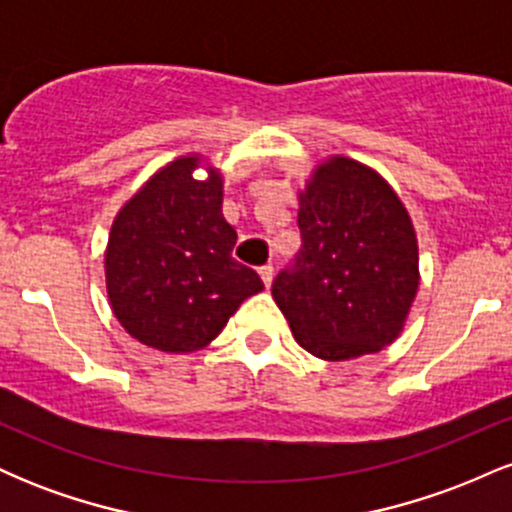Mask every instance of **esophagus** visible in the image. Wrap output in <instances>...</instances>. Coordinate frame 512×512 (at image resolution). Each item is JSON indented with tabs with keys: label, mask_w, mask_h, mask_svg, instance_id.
Returning <instances> with one entry per match:
<instances>
[{
	"label": "esophagus",
	"mask_w": 512,
	"mask_h": 512,
	"mask_svg": "<svg viewBox=\"0 0 512 512\" xmlns=\"http://www.w3.org/2000/svg\"><path fill=\"white\" fill-rule=\"evenodd\" d=\"M260 276H262V281H264V286H272V279H274V267L272 264H264V267H260Z\"/></svg>",
	"instance_id": "1"
}]
</instances>
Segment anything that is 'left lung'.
<instances>
[{
    "label": "left lung",
    "instance_id": "left-lung-1",
    "mask_svg": "<svg viewBox=\"0 0 512 512\" xmlns=\"http://www.w3.org/2000/svg\"><path fill=\"white\" fill-rule=\"evenodd\" d=\"M298 204L303 248L272 284L296 342L325 361L385 349L419 291V245L402 199L373 168L332 156Z\"/></svg>",
    "mask_w": 512,
    "mask_h": 512
}]
</instances>
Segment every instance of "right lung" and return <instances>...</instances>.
I'll use <instances>...</instances> for the list:
<instances>
[{
  "label": "right lung",
  "mask_w": 512,
  "mask_h": 512,
  "mask_svg": "<svg viewBox=\"0 0 512 512\" xmlns=\"http://www.w3.org/2000/svg\"><path fill=\"white\" fill-rule=\"evenodd\" d=\"M202 156H180L117 211L105 250V286L120 325L137 342L190 354L219 337L245 298L264 289L233 260L236 231L223 219V178Z\"/></svg>",
  "instance_id": "right-lung-1"
}]
</instances>
